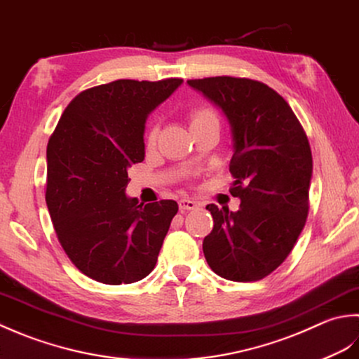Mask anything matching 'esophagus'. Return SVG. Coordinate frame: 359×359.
<instances>
[{
  "label": "esophagus",
  "mask_w": 359,
  "mask_h": 359,
  "mask_svg": "<svg viewBox=\"0 0 359 359\" xmlns=\"http://www.w3.org/2000/svg\"><path fill=\"white\" fill-rule=\"evenodd\" d=\"M178 206H180V210L181 212H186V210H194V209H196L200 206L198 203L196 201H192V200H180L178 201Z\"/></svg>",
  "instance_id": "34e87169"
}]
</instances>
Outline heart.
Instances as JSON below:
<instances>
[{"instance_id": "b5f03b06", "label": "heart", "mask_w": 359, "mask_h": 359, "mask_svg": "<svg viewBox=\"0 0 359 359\" xmlns=\"http://www.w3.org/2000/svg\"><path fill=\"white\" fill-rule=\"evenodd\" d=\"M189 122H190V127H192V130L196 127L210 126V123H214V126H220V116H218L215 108H212L210 105H206V104H201V105H196L190 109ZM158 135H159V126L156 123V126H153L149 131L147 141L150 145L156 142Z\"/></svg>"}]
</instances>
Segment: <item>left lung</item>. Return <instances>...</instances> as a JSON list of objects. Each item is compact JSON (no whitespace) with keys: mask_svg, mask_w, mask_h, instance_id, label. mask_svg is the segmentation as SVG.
<instances>
[{"mask_svg":"<svg viewBox=\"0 0 359 359\" xmlns=\"http://www.w3.org/2000/svg\"><path fill=\"white\" fill-rule=\"evenodd\" d=\"M187 83L231 122L236 181L229 192L241 200L237 212L206 206L214 228L204 237V257L223 279L262 280L288 257L309 215V137L288 102L259 80L217 76Z\"/></svg>","mask_w":359,"mask_h":359,"instance_id":"left-lung-1","label":"left lung"}]
</instances>
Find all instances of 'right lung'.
I'll return each instance as SVG.
<instances>
[{
	"label": "right lung",
	"instance_id": "1",
	"mask_svg": "<svg viewBox=\"0 0 359 359\" xmlns=\"http://www.w3.org/2000/svg\"><path fill=\"white\" fill-rule=\"evenodd\" d=\"M182 79H119L79 93L46 150V204L79 271L107 285L149 276L177 215L173 200L127 198L128 167L142 163L144 123Z\"/></svg>",
	"mask_w": 359,
	"mask_h": 359
}]
</instances>
